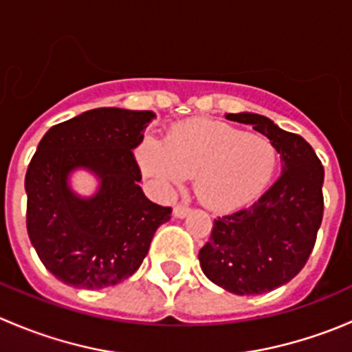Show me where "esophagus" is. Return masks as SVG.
Returning <instances> with one entry per match:
<instances>
[{
    "label": "esophagus",
    "mask_w": 352,
    "mask_h": 352,
    "mask_svg": "<svg viewBox=\"0 0 352 352\" xmlns=\"http://www.w3.org/2000/svg\"><path fill=\"white\" fill-rule=\"evenodd\" d=\"M189 211H190V209L187 208V206H182V204L175 206V208H173V216H175V218L182 219V218H186L187 214H189Z\"/></svg>",
    "instance_id": "esophagus-1"
}]
</instances>
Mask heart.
<instances>
[{"instance_id": "heart-1", "label": "heart", "mask_w": 352, "mask_h": 352, "mask_svg": "<svg viewBox=\"0 0 352 352\" xmlns=\"http://www.w3.org/2000/svg\"><path fill=\"white\" fill-rule=\"evenodd\" d=\"M136 156L160 192H173L187 177H194L199 201L218 212L233 211L257 199L278 168L272 141L211 119L177 124L165 143L146 136Z\"/></svg>"}]
</instances>
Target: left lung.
Listing matches in <instances>:
<instances>
[{
	"label": "left lung",
	"instance_id": "1",
	"mask_svg": "<svg viewBox=\"0 0 352 352\" xmlns=\"http://www.w3.org/2000/svg\"><path fill=\"white\" fill-rule=\"evenodd\" d=\"M225 117L250 124L272 141L281 156V175L252 206L214 219L199 262L206 278L230 293H269L289 283L314 250L324 214V166L303 138L265 116Z\"/></svg>",
	"mask_w": 352,
	"mask_h": 352
}]
</instances>
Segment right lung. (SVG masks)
I'll return each instance as SVG.
<instances>
[{
    "label": "right lung",
    "mask_w": 352,
    "mask_h": 352,
    "mask_svg": "<svg viewBox=\"0 0 352 352\" xmlns=\"http://www.w3.org/2000/svg\"><path fill=\"white\" fill-rule=\"evenodd\" d=\"M156 117L151 110L100 107L52 126L25 175L27 232L38 258L67 286L102 289L133 276L172 208L138 186L133 150ZM78 169L99 180L91 197L70 187Z\"/></svg>",
    "instance_id": "add662e5"
}]
</instances>
